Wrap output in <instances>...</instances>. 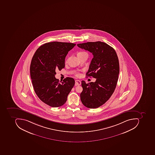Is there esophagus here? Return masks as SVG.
I'll use <instances>...</instances> for the list:
<instances>
[{
    "label": "esophagus",
    "mask_w": 155,
    "mask_h": 155,
    "mask_svg": "<svg viewBox=\"0 0 155 155\" xmlns=\"http://www.w3.org/2000/svg\"><path fill=\"white\" fill-rule=\"evenodd\" d=\"M75 84L76 85H78V86H80V85H81V81H79V80H75Z\"/></svg>",
    "instance_id": "1"
}]
</instances>
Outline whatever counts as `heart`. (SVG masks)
<instances>
[{
	"instance_id": "1",
	"label": "heart",
	"mask_w": 155,
	"mask_h": 155,
	"mask_svg": "<svg viewBox=\"0 0 155 155\" xmlns=\"http://www.w3.org/2000/svg\"><path fill=\"white\" fill-rule=\"evenodd\" d=\"M84 54H87V53H86V52H81L78 53V54H77V55H80ZM76 75L77 76H79V75H80V74H79V73H77V74H76Z\"/></svg>"
}]
</instances>
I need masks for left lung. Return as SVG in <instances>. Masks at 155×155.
Returning a JSON list of instances; mask_svg holds the SVG:
<instances>
[{"mask_svg":"<svg viewBox=\"0 0 155 155\" xmlns=\"http://www.w3.org/2000/svg\"><path fill=\"white\" fill-rule=\"evenodd\" d=\"M77 46L93 55L86 75L96 79L95 82L87 84L81 81V100L86 107L97 108L109 99L115 90L119 74L118 58L114 49L104 42H88Z\"/></svg>","mask_w":155,"mask_h":155,"instance_id":"left-lung-1","label":"left lung"}]
</instances>
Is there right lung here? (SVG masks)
<instances>
[{
	"label": "right lung",
	"instance_id": "add662e5",
	"mask_svg": "<svg viewBox=\"0 0 155 155\" xmlns=\"http://www.w3.org/2000/svg\"><path fill=\"white\" fill-rule=\"evenodd\" d=\"M75 44L54 41L44 44L33 56L30 71L36 94L41 101L52 107L65 104L75 84L73 78L60 81L55 77L56 71L65 68V59Z\"/></svg>",
	"mask_w": 155,
	"mask_h": 155
}]
</instances>
